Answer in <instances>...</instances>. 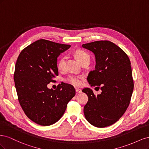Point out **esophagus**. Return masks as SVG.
I'll list each match as a JSON object with an SVG mask.
<instances>
[{
	"label": "esophagus",
	"mask_w": 149,
	"mask_h": 149,
	"mask_svg": "<svg viewBox=\"0 0 149 149\" xmlns=\"http://www.w3.org/2000/svg\"><path fill=\"white\" fill-rule=\"evenodd\" d=\"M76 93H80L82 92V90L81 89H79V88H76Z\"/></svg>",
	"instance_id": "34e87169"
}]
</instances>
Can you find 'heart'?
Returning a JSON list of instances; mask_svg holds the SVG:
<instances>
[{
    "label": "heart",
    "instance_id": "obj_1",
    "mask_svg": "<svg viewBox=\"0 0 149 149\" xmlns=\"http://www.w3.org/2000/svg\"><path fill=\"white\" fill-rule=\"evenodd\" d=\"M74 55L80 63H82L86 59H89V55H88V53L83 50V49H78L77 51L75 52ZM65 60L66 57L63 56L58 61V68L60 70H64L65 66ZM67 79L68 81L73 85L80 86L82 83L83 76L79 75H71Z\"/></svg>",
    "mask_w": 149,
    "mask_h": 149
}]
</instances>
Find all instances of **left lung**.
<instances>
[{
  "instance_id": "obj_1",
  "label": "left lung",
  "mask_w": 149,
  "mask_h": 149,
  "mask_svg": "<svg viewBox=\"0 0 149 149\" xmlns=\"http://www.w3.org/2000/svg\"><path fill=\"white\" fill-rule=\"evenodd\" d=\"M82 47L95 55V70L89 72L88 81L100 86L101 93L84 88L88 101L84 107L86 120L97 127L116 123L127 110L134 89L132 69L128 56L120 47L107 40L83 44ZM97 88V87H96Z\"/></svg>"
}]
</instances>
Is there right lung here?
Returning a JSON list of instances; mask_svg holds the SVG:
<instances>
[{
  "instance_id": "1",
  "label": "right lung",
  "mask_w": 149,
  "mask_h": 149,
  "mask_svg": "<svg viewBox=\"0 0 149 149\" xmlns=\"http://www.w3.org/2000/svg\"><path fill=\"white\" fill-rule=\"evenodd\" d=\"M71 45L40 39L22 50L15 67V86L20 104L28 118L36 124H55L65 113L76 91L63 83L55 90L47 85L58 75L57 58Z\"/></svg>"
}]
</instances>
